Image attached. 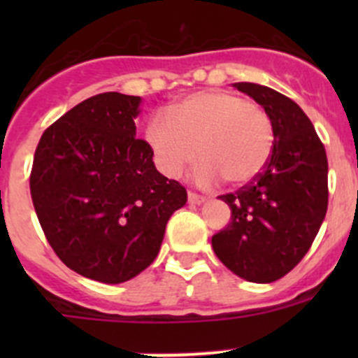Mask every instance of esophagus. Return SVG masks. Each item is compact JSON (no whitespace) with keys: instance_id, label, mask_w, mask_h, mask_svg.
<instances>
[{"instance_id":"1","label":"esophagus","mask_w":358,"mask_h":358,"mask_svg":"<svg viewBox=\"0 0 358 358\" xmlns=\"http://www.w3.org/2000/svg\"><path fill=\"white\" fill-rule=\"evenodd\" d=\"M187 196H189V202H190V204H202V202L206 201L204 196H201V194L192 192V190H189V194H187Z\"/></svg>"}]
</instances>
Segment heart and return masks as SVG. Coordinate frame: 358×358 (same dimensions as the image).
<instances>
[{
    "label": "heart",
    "instance_id": "b5f03b06",
    "mask_svg": "<svg viewBox=\"0 0 358 358\" xmlns=\"http://www.w3.org/2000/svg\"><path fill=\"white\" fill-rule=\"evenodd\" d=\"M147 142L157 168L178 178L202 159L197 178L244 185L265 169L273 150V122L263 106L232 92H199L154 114Z\"/></svg>",
    "mask_w": 358,
    "mask_h": 358
}]
</instances>
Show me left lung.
Wrapping results in <instances>:
<instances>
[{
	"label": "left lung",
	"mask_w": 358,
	"mask_h": 358,
	"mask_svg": "<svg viewBox=\"0 0 358 358\" xmlns=\"http://www.w3.org/2000/svg\"><path fill=\"white\" fill-rule=\"evenodd\" d=\"M273 122V150L265 169L220 199L230 223L211 239L220 262L249 282H273L308 252L327 211V156L301 107L255 83H236Z\"/></svg>",
	"instance_id": "1"
}]
</instances>
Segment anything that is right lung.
Wrapping results in <instances>:
<instances>
[{
	"mask_svg": "<svg viewBox=\"0 0 358 358\" xmlns=\"http://www.w3.org/2000/svg\"><path fill=\"white\" fill-rule=\"evenodd\" d=\"M140 96H90L45 129L29 187L55 255L88 279L119 284L156 259L187 190L157 171L136 138Z\"/></svg>",
	"mask_w": 358,
	"mask_h": 358,
	"instance_id": "1",
	"label": "right lung"
}]
</instances>
